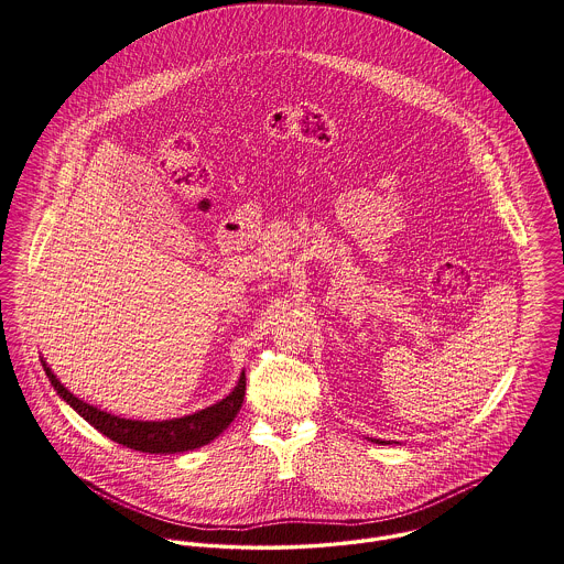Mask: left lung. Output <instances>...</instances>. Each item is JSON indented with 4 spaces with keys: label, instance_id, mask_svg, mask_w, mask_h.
<instances>
[{
    "label": "left lung",
    "instance_id": "1",
    "mask_svg": "<svg viewBox=\"0 0 564 564\" xmlns=\"http://www.w3.org/2000/svg\"><path fill=\"white\" fill-rule=\"evenodd\" d=\"M370 442H375V444H390V442H383V440H372V437H368Z\"/></svg>",
    "mask_w": 564,
    "mask_h": 564
}]
</instances>
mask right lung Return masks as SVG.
<instances>
[{
    "instance_id": "obj_1",
    "label": "right lung",
    "mask_w": 564,
    "mask_h": 564,
    "mask_svg": "<svg viewBox=\"0 0 564 564\" xmlns=\"http://www.w3.org/2000/svg\"><path fill=\"white\" fill-rule=\"evenodd\" d=\"M41 361L52 381L53 390L59 394V399L66 405H70L88 424L101 431L102 435L109 437L111 442L140 453H149V455H174V453H185V451H194L210 444L237 417L246 397V370H243L235 390L226 399L217 401L206 410L196 411L183 417H172V420H131V417H120L109 411L99 410L77 399L53 375L50 364L43 358Z\"/></svg>"
}]
</instances>
